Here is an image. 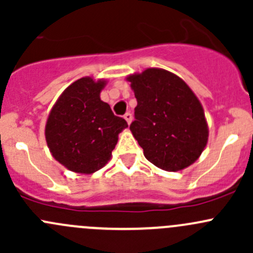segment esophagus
I'll list each match as a JSON object with an SVG mask.
<instances>
[{
    "mask_svg": "<svg viewBox=\"0 0 253 253\" xmlns=\"http://www.w3.org/2000/svg\"><path fill=\"white\" fill-rule=\"evenodd\" d=\"M124 119L126 120L127 124L129 125L132 122V114H129V112H126V114H125V116H124Z\"/></svg>",
    "mask_w": 253,
    "mask_h": 253,
    "instance_id": "esophagus-1",
    "label": "esophagus"
}]
</instances>
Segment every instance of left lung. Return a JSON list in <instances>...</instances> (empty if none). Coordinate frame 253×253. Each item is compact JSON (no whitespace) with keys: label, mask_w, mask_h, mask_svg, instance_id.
Masks as SVG:
<instances>
[{"label":"left lung","mask_w":253,"mask_h":253,"mask_svg":"<svg viewBox=\"0 0 253 253\" xmlns=\"http://www.w3.org/2000/svg\"><path fill=\"white\" fill-rule=\"evenodd\" d=\"M126 79L137 99L129 129L147 160L165 171L192 165L209 134L205 110L192 89L163 68H147Z\"/></svg>","instance_id":"1"}]
</instances>
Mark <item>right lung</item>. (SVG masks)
<instances>
[{
  "instance_id": "add662e5",
  "label": "right lung",
  "mask_w": 253,
  "mask_h": 253,
  "mask_svg": "<svg viewBox=\"0 0 253 253\" xmlns=\"http://www.w3.org/2000/svg\"><path fill=\"white\" fill-rule=\"evenodd\" d=\"M105 79L83 77L62 91L48 114L45 138L52 157L68 170L93 174L108 164L127 122L100 99Z\"/></svg>"
}]
</instances>
